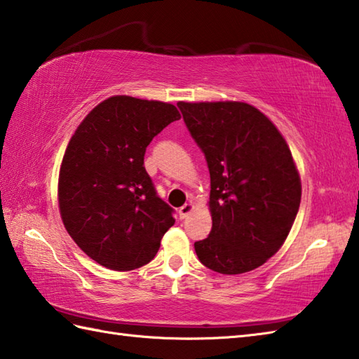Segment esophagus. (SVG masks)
Here are the masks:
<instances>
[{"instance_id": "1", "label": "esophagus", "mask_w": 359, "mask_h": 359, "mask_svg": "<svg viewBox=\"0 0 359 359\" xmlns=\"http://www.w3.org/2000/svg\"><path fill=\"white\" fill-rule=\"evenodd\" d=\"M193 210H194V205H193L191 202H188V203L184 205V207H180V208H179V216H180V219H187L189 215H191Z\"/></svg>"}]
</instances>
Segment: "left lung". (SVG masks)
I'll return each mask as SVG.
<instances>
[{"label":"left lung","instance_id":"obj_1","mask_svg":"<svg viewBox=\"0 0 359 359\" xmlns=\"http://www.w3.org/2000/svg\"><path fill=\"white\" fill-rule=\"evenodd\" d=\"M207 158L212 228L194 243L222 274L257 269L285 242L301 203V179L284 137L243 102L177 103Z\"/></svg>","mask_w":359,"mask_h":359}]
</instances>
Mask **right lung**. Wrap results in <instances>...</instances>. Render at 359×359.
I'll return each instance as SVG.
<instances>
[{"instance_id": "right-lung-1", "label": "right lung", "mask_w": 359, "mask_h": 359, "mask_svg": "<svg viewBox=\"0 0 359 359\" xmlns=\"http://www.w3.org/2000/svg\"><path fill=\"white\" fill-rule=\"evenodd\" d=\"M179 118L174 104L114 95L88 114L67 144L60 215L75 243L106 269L129 271L151 262L175 222L143 158L151 140Z\"/></svg>"}]
</instances>
